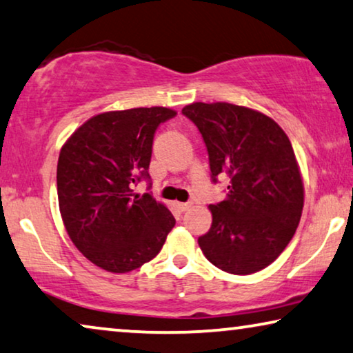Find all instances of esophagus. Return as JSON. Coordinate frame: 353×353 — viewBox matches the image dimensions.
<instances>
[{"label": "esophagus", "instance_id": "esophagus-1", "mask_svg": "<svg viewBox=\"0 0 353 353\" xmlns=\"http://www.w3.org/2000/svg\"><path fill=\"white\" fill-rule=\"evenodd\" d=\"M176 206L179 210H181V212H185V210L192 208V203H176Z\"/></svg>", "mask_w": 353, "mask_h": 353}]
</instances>
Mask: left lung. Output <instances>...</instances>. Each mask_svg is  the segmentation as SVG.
Wrapping results in <instances>:
<instances>
[{
	"mask_svg": "<svg viewBox=\"0 0 353 353\" xmlns=\"http://www.w3.org/2000/svg\"><path fill=\"white\" fill-rule=\"evenodd\" d=\"M208 147L212 179L230 177L227 198L210 204L212 225L198 244L219 270L245 276L270 266L290 243L304 183L288 136L260 110L230 103L182 109Z\"/></svg>",
	"mask_w": 353,
	"mask_h": 353,
	"instance_id": "8db88e82",
	"label": "left lung"
}]
</instances>
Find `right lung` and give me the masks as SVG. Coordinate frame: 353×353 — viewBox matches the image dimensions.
<instances>
[{
	"label": "right lung",
	"mask_w": 353,
	"mask_h": 353,
	"mask_svg": "<svg viewBox=\"0 0 353 353\" xmlns=\"http://www.w3.org/2000/svg\"><path fill=\"white\" fill-rule=\"evenodd\" d=\"M176 114L161 106L97 114L61 147L57 190L63 225L77 250L101 270L120 274L143 266L176 225L165 204L133 190L150 179L157 126Z\"/></svg>",
	"instance_id": "add662e5"
}]
</instances>
